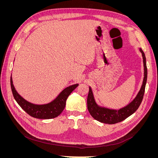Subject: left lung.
Returning <instances> with one entry per match:
<instances>
[{
	"label": "left lung",
	"mask_w": 158,
	"mask_h": 158,
	"mask_svg": "<svg viewBox=\"0 0 158 158\" xmlns=\"http://www.w3.org/2000/svg\"><path fill=\"white\" fill-rule=\"evenodd\" d=\"M140 51L142 52L143 63H144V79H143L142 85L139 92L138 93L133 101L127 105V106L118 110L109 109L100 107L95 103L92 90L90 87L89 88V93L87 99V106L89 113L95 120L103 123L109 124V125L115 124L124 121L127 117L131 116L139 107L143 99V97H144L148 74L145 54L141 49H140Z\"/></svg>",
	"instance_id": "1"
}]
</instances>
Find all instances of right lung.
I'll list each match as a JSON object with an SVG mask.
<instances>
[{"instance_id": "1", "label": "right lung", "mask_w": 158, "mask_h": 158, "mask_svg": "<svg viewBox=\"0 0 158 158\" xmlns=\"http://www.w3.org/2000/svg\"><path fill=\"white\" fill-rule=\"evenodd\" d=\"M10 85L13 96L23 111L30 116L40 119H49L58 117L63 112L66 101L71 92L78 86V84H74L66 88L60 93L53 101L44 105H36L28 102L18 94L14 88L12 76L10 77Z\"/></svg>"}]
</instances>
